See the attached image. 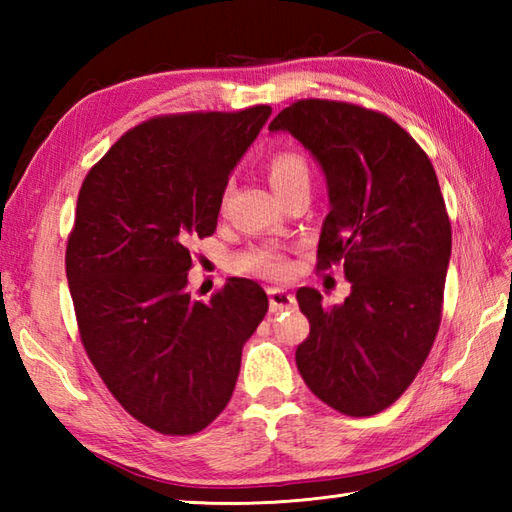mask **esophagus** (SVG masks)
Listing matches in <instances>:
<instances>
[{"label": "esophagus", "instance_id": "esophagus-1", "mask_svg": "<svg viewBox=\"0 0 512 512\" xmlns=\"http://www.w3.org/2000/svg\"><path fill=\"white\" fill-rule=\"evenodd\" d=\"M268 301L273 312H286L297 306L295 295L284 288H268Z\"/></svg>", "mask_w": 512, "mask_h": 512}]
</instances>
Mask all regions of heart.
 <instances>
[{
  "label": "heart",
  "instance_id": "obj_1",
  "mask_svg": "<svg viewBox=\"0 0 512 512\" xmlns=\"http://www.w3.org/2000/svg\"><path fill=\"white\" fill-rule=\"evenodd\" d=\"M268 178L273 184L279 198H284L290 191L297 189H310L312 184V169L308 158L295 149H281L268 160ZM239 270L244 273L266 277V279H279L288 273V257L281 253L279 248L273 246H259L248 250L237 259Z\"/></svg>",
  "mask_w": 512,
  "mask_h": 512
}]
</instances>
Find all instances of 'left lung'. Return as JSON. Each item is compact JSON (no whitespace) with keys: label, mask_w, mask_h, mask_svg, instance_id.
Wrapping results in <instances>:
<instances>
[{"label":"left lung","mask_w":512,"mask_h":512,"mask_svg":"<svg viewBox=\"0 0 512 512\" xmlns=\"http://www.w3.org/2000/svg\"><path fill=\"white\" fill-rule=\"evenodd\" d=\"M270 132H288L317 158L330 213L319 268L343 264L352 292L325 308L314 288L297 301L310 336L301 378L345 416H374L413 383L442 319L451 222L429 156L389 116L343 101L303 99Z\"/></svg>","instance_id":"8db88e82"}]
</instances>
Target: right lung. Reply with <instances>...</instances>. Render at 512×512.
Segmentation results:
<instances>
[{"label": "right lung", "instance_id": "1", "mask_svg": "<svg viewBox=\"0 0 512 512\" xmlns=\"http://www.w3.org/2000/svg\"><path fill=\"white\" fill-rule=\"evenodd\" d=\"M270 112L149 118L81 184L65 248L81 341L129 416L165 436H191L220 416L242 347L268 312L250 279L231 277L209 303L184 288L189 242L213 235L228 176Z\"/></svg>", "mask_w": 512, "mask_h": 512}]
</instances>
